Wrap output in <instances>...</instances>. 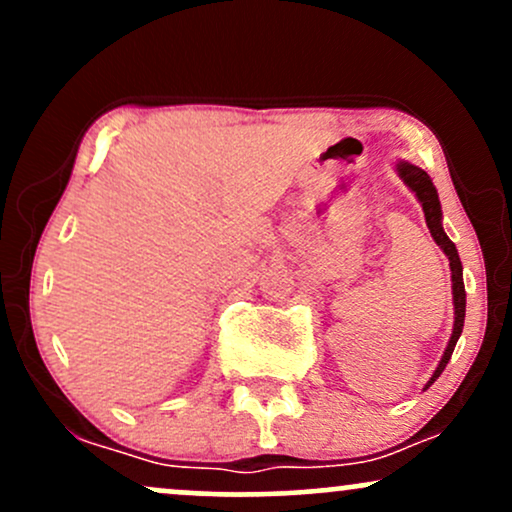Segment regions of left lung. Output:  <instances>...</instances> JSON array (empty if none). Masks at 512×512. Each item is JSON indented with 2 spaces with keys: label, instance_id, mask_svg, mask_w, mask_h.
Masks as SVG:
<instances>
[{
  "label": "left lung",
  "instance_id": "8db88e82",
  "mask_svg": "<svg viewBox=\"0 0 512 512\" xmlns=\"http://www.w3.org/2000/svg\"><path fill=\"white\" fill-rule=\"evenodd\" d=\"M395 170H397L399 180H402L404 185H407L409 190L414 192V197L419 199L421 209H424V216H426V226H428V231H431V238L436 240L438 248L445 252V257H448L450 274H452L450 279H452V305H455V322H452L450 342H448V346H445L443 356H440V361H438L436 370H433V375L428 378V383L424 385V390H428V387H431L440 378V373H443L445 366H448L452 351H455L457 339H460L462 327H464V310H467V293H464L460 255H457L455 243H452V240L448 238V233H445V228H443V209H440V199H438L436 185H433V180L428 178V173L424 168L414 166V163H409V161H397Z\"/></svg>",
  "mask_w": 512,
  "mask_h": 512
}]
</instances>
